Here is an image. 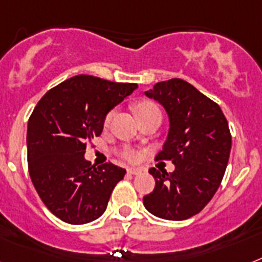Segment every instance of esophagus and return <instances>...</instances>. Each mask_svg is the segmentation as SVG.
I'll return each instance as SVG.
<instances>
[{
    "mask_svg": "<svg viewBox=\"0 0 262 262\" xmlns=\"http://www.w3.org/2000/svg\"><path fill=\"white\" fill-rule=\"evenodd\" d=\"M141 172H142V170L140 168H129V169H127V173H129V174H140Z\"/></svg>",
    "mask_w": 262,
    "mask_h": 262,
    "instance_id": "obj_1",
    "label": "esophagus"
}]
</instances>
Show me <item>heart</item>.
Listing matches in <instances>:
<instances>
[{"label":"heart","instance_id":"b5f03b06","mask_svg":"<svg viewBox=\"0 0 262 262\" xmlns=\"http://www.w3.org/2000/svg\"><path fill=\"white\" fill-rule=\"evenodd\" d=\"M155 111H158L157 105L150 102V101H141V102H138V104L135 106V112L137 117H141V116H144V114H148L150 113V112H155ZM112 116H113V113L111 112V113L106 116V118H105V124L106 125L109 124ZM121 155H122V157L129 160V161H137L138 157H140V153H138L136 149H132V148H125L124 150L121 151Z\"/></svg>","mask_w":262,"mask_h":262}]
</instances>
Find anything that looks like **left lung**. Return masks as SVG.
Returning <instances> with one entry per match:
<instances>
[{"label": "left lung", "instance_id": "8db88e82", "mask_svg": "<svg viewBox=\"0 0 262 262\" xmlns=\"http://www.w3.org/2000/svg\"><path fill=\"white\" fill-rule=\"evenodd\" d=\"M164 106L169 132L156 160H170L174 172L149 169L155 190L144 206L156 217L182 221L201 212L217 192L229 161L232 136L221 107L181 78L145 92Z\"/></svg>", "mask_w": 262, "mask_h": 262}]
</instances>
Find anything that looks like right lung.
Returning <instances> with one entry per match:
<instances>
[{"mask_svg":"<svg viewBox=\"0 0 262 262\" xmlns=\"http://www.w3.org/2000/svg\"><path fill=\"white\" fill-rule=\"evenodd\" d=\"M137 89L80 74L46 92L28 122V165L46 208L63 223H92L106 210L126 170L112 162L94 168L86 141L100 136L106 114Z\"/></svg>","mask_w":262,"mask_h":262,"instance_id":"1","label":"right lung"}]
</instances>
